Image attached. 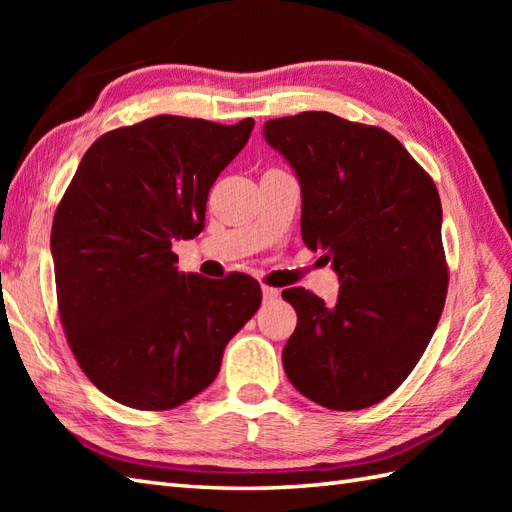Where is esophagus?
Instances as JSON below:
<instances>
[{
  "instance_id": "34e87169",
  "label": "esophagus",
  "mask_w": 512,
  "mask_h": 512,
  "mask_svg": "<svg viewBox=\"0 0 512 512\" xmlns=\"http://www.w3.org/2000/svg\"><path fill=\"white\" fill-rule=\"evenodd\" d=\"M262 292H264V301H275L279 297V290L273 286H262Z\"/></svg>"
}]
</instances>
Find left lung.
<instances>
[{
	"label": "left lung",
	"instance_id": "obj_1",
	"mask_svg": "<svg viewBox=\"0 0 512 512\" xmlns=\"http://www.w3.org/2000/svg\"><path fill=\"white\" fill-rule=\"evenodd\" d=\"M301 182V237L339 275L336 306L306 288L284 369L303 396L336 411L372 407L427 350L449 288L436 182L398 138L330 112L264 123Z\"/></svg>",
	"mask_w": 512,
	"mask_h": 512
}]
</instances>
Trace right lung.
Wrapping results in <instances>:
<instances>
[{
	"label": "right lung",
	"instance_id": "add662e5",
	"mask_svg": "<svg viewBox=\"0 0 512 512\" xmlns=\"http://www.w3.org/2000/svg\"><path fill=\"white\" fill-rule=\"evenodd\" d=\"M253 125L160 114L112 129L63 193L50 235L61 325L83 374L121 405L198 396L262 303L253 277L182 273L171 250L204 228L213 182Z\"/></svg>",
	"mask_w": 512,
	"mask_h": 512
}]
</instances>
